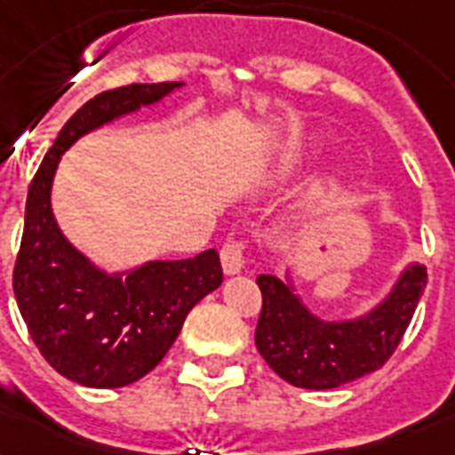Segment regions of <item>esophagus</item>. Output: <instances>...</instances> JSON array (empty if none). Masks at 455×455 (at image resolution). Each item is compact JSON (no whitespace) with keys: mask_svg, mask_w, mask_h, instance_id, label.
<instances>
[{"mask_svg":"<svg viewBox=\"0 0 455 455\" xmlns=\"http://www.w3.org/2000/svg\"><path fill=\"white\" fill-rule=\"evenodd\" d=\"M221 267H224V274H228V276L238 274L245 267V245L235 241L224 243V248H221Z\"/></svg>","mask_w":455,"mask_h":455,"instance_id":"34e87169","label":"esophagus"}]
</instances>
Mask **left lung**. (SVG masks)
<instances>
[{
  "instance_id": "1",
  "label": "left lung",
  "mask_w": 455,
  "mask_h": 455,
  "mask_svg": "<svg viewBox=\"0 0 455 455\" xmlns=\"http://www.w3.org/2000/svg\"><path fill=\"white\" fill-rule=\"evenodd\" d=\"M262 311L255 345L285 382L304 389H332L373 373L387 363L409 328L427 285V269L403 271L389 298L368 316L328 323L311 316L276 276H257Z\"/></svg>"
}]
</instances>
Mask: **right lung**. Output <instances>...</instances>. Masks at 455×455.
<instances>
[{"mask_svg": "<svg viewBox=\"0 0 455 455\" xmlns=\"http://www.w3.org/2000/svg\"><path fill=\"white\" fill-rule=\"evenodd\" d=\"M179 82L127 84L89 99L32 177L13 267V292L32 342L63 378L87 387H124L163 361L188 311L224 281L217 250L193 259L151 262L108 276L66 241L52 214V179L82 134L163 99Z\"/></svg>", "mask_w": 455, "mask_h": 455, "instance_id": "obj_1", "label": "right lung"}]
</instances>
